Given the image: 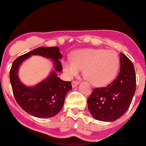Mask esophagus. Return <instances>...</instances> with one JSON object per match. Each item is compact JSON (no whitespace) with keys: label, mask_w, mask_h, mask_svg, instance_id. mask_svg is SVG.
<instances>
[{"label":"esophagus","mask_w":146,"mask_h":146,"mask_svg":"<svg viewBox=\"0 0 146 146\" xmlns=\"http://www.w3.org/2000/svg\"><path fill=\"white\" fill-rule=\"evenodd\" d=\"M78 84H79V83L78 81H73V82H72V86H73V88L76 87V86H77Z\"/></svg>","instance_id":"34e87169"}]
</instances>
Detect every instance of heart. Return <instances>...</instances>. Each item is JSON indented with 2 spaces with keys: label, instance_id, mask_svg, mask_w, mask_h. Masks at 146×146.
<instances>
[{
  "label": "heart",
  "instance_id": "b5f03b06",
  "mask_svg": "<svg viewBox=\"0 0 146 146\" xmlns=\"http://www.w3.org/2000/svg\"><path fill=\"white\" fill-rule=\"evenodd\" d=\"M119 58L113 50L88 48L76 50L72 59L63 61V68L68 78L77 76L82 68L85 77L95 86H105L116 76Z\"/></svg>",
  "mask_w": 146,
  "mask_h": 146
}]
</instances>
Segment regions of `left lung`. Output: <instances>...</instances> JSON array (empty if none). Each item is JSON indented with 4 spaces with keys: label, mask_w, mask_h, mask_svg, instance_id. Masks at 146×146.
I'll list each match as a JSON object with an SVG mask.
<instances>
[{
    "label": "left lung",
    "mask_w": 146,
    "mask_h": 146,
    "mask_svg": "<svg viewBox=\"0 0 146 146\" xmlns=\"http://www.w3.org/2000/svg\"><path fill=\"white\" fill-rule=\"evenodd\" d=\"M121 68L118 77L106 87L95 88L88 98V107L95 119L112 122L129 108L135 92L136 78L133 64L120 53Z\"/></svg>",
    "instance_id": "obj_1"
}]
</instances>
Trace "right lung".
Masks as SVG:
<instances>
[{"mask_svg":"<svg viewBox=\"0 0 146 146\" xmlns=\"http://www.w3.org/2000/svg\"><path fill=\"white\" fill-rule=\"evenodd\" d=\"M32 55L50 59L54 69L49 76L35 86H28L20 81L18 70L21 64ZM62 54L58 47H40L15 59L10 71V80L14 97L20 107L30 115L48 118L57 115L63 108L65 98L72 89L71 83L62 80L58 73L63 71Z\"/></svg>","mask_w":146,"mask_h":146,"instance_id":"right-lung-1","label":"right lung"}]
</instances>
